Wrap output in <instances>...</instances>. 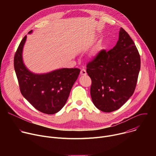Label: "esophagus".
<instances>
[{
    "mask_svg": "<svg viewBox=\"0 0 156 156\" xmlns=\"http://www.w3.org/2000/svg\"><path fill=\"white\" fill-rule=\"evenodd\" d=\"M80 74L81 75H83V76H85L87 75V73H86V71L84 70V69H82L80 72Z\"/></svg>",
    "mask_w": 156,
    "mask_h": 156,
    "instance_id": "obj_1",
    "label": "esophagus"
}]
</instances>
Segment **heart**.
I'll return each instance as SVG.
<instances>
[{"label": "heart", "mask_w": 156, "mask_h": 156, "mask_svg": "<svg viewBox=\"0 0 156 156\" xmlns=\"http://www.w3.org/2000/svg\"><path fill=\"white\" fill-rule=\"evenodd\" d=\"M96 53H94V52H93V54H92V55H91V56H92V57H94L95 56H96Z\"/></svg>", "instance_id": "heart-1"}]
</instances>
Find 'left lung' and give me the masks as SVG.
I'll return each instance as SVG.
<instances>
[{
  "mask_svg": "<svg viewBox=\"0 0 156 156\" xmlns=\"http://www.w3.org/2000/svg\"><path fill=\"white\" fill-rule=\"evenodd\" d=\"M140 66L135 44L121 28L115 47L107 52L101 50L86 65L94 105L104 112L120 108L135 91Z\"/></svg>",
  "mask_w": 156,
  "mask_h": 156,
  "instance_id": "left-lung-1",
  "label": "left lung"
}]
</instances>
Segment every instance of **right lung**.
<instances>
[{
  "label": "right lung",
  "instance_id": "obj_1",
  "mask_svg": "<svg viewBox=\"0 0 156 156\" xmlns=\"http://www.w3.org/2000/svg\"><path fill=\"white\" fill-rule=\"evenodd\" d=\"M32 33V30L28 33ZM27 39L21 40L14 57V68L21 94L37 110L54 114L67 101L80 74L79 69H61L44 74H35L26 67L22 57Z\"/></svg>",
  "mask_w": 156,
  "mask_h": 156
}]
</instances>
